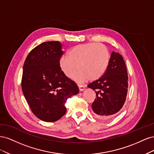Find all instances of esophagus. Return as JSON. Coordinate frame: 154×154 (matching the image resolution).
Masks as SVG:
<instances>
[{
	"mask_svg": "<svg viewBox=\"0 0 154 154\" xmlns=\"http://www.w3.org/2000/svg\"><path fill=\"white\" fill-rule=\"evenodd\" d=\"M78 87H79V90H80V91H83V90L85 89V86L83 85H78Z\"/></svg>",
	"mask_w": 154,
	"mask_h": 154,
	"instance_id": "34e87169",
	"label": "esophagus"
}]
</instances>
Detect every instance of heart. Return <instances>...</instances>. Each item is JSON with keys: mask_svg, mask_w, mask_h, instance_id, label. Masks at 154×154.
Returning a JSON list of instances; mask_svg holds the SVG:
<instances>
[{"mask_svg": "<svg viewBox=\"0 0 154 154\" xmlns=\"http://www.w3.org/2000/svg\"><path fill=\"white\" fill-rule=\"evenodd\" d=\"M68 57L60 58V69L68 78H71L78 69L79 72L73 78L81 82L100 78L105 72L110 61L108 48L103 44L96 43L74 46L69 51Z\"/></svg>", "mask_w": 154, "mask_h": 154, "instance_id": "obj_1", "label": "heart"}]
</instances>
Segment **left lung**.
<instances>
[{"instance_id": "left-lung-1", "label": "left lung", "mask_w": 154, "mask_h": 154, "mask_svg": "<svg viewBox=\"0 0 154 154\" xmlns=\"http://www.w3.org/2000/svg\"><path fill=\"white\" fill-rule=\"evenodd\" d=\"M128 81L123 58L113 51L103 75L87 86L96 92L92 109L97 118H109L122 108L127 94Z\"/></svg>"}]
</instances>
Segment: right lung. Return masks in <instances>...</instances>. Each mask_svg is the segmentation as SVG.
<instances>
[{
	"label": "right lung",
	"mask_w": 154,
	"mask_h": 154,
	"mask_svg": "<svg viewBox=\"0 0 154 154\" xmlns=\"http://www.w3.org/2000/svg\"><path fill=\"white\" fill-rule=\"evenodd\" d=\"M63 53L60 42H45L31 51L23 66V94L32 113L45 122L61 118L67 111L66 100L79 92L60 67Z\"/></svg>",
	"instance_id": "obj_1"
}]
</instances>
